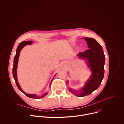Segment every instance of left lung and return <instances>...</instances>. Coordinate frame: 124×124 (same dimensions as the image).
Masks as SVG:
<instances>
[{"label":"left lung","instance_id":"obj_1","mask_svg":"<svg viewBox=\"0 0 124 124\" xmlns=\"http://www.w3.org/2000/svg\"><path fill=\"white\" fill-rule=\"evenodd\" d=\"M84 39L89 49L79 53L78 56L86 60L87 65L91 70L92 74L80 91H74L69 88V91L79 97L89 95L97 89L103 78L104 74L105 56L102 46L94 38Z\"/></svg>","mask_w":124,"mask_h":124}]
</instances>
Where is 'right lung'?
Returning <instances> with one entry per match:
<instances>
[{
	"label": "right lung",
	"instance_id": "right-lung-1",
	"mask_svg": "<svg viewBox=\"0 0 124 124\" xmlns=\"http://www.w3.org/2000/svg\"><path fill=\"white\" fill-rule=\"evenodd\" d=\"M33 43V42L32 41H23L22 42H21L19 46H17V48H16V56L14 57V66H13V76L14 77V78L15 79V81L16 82V85L17 86V87H18V88L19 89V90L23 92L25 95H26L27 97H29V98H33V99H41L43 98L44 97H45V96H46L48 93H45L43 95L41 96H38L36 95L35 94H27L26 93H25L23 91V90L22 89V88L20 85V84H19L18 81H17V74H16V69H17V63H18V60H19V56H20V52L21 51V50L23 49V48L26 45H31V44ZM55 76H54V77ZM53 79H54V78H52V80L51 81L50 84H51Z\"/></svg>",
	"mask_w": 124,
	"mask_h": 124
}]
</instances>
